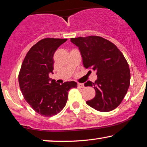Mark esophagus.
Segmentation results:
<instances>
[{
  "label": "esophagus",
  "mask_w": 147,
  "mask_h": 147,
  "mask_svg": "<svg viewBox=\"0 0 147 147\" xmlns=\"http://www.w3.org/2000/svg\"><path fill=\"white\" fill-rule=\"evenodd\" d=\"M78 87L79 88H84V85L83 84H81V83H78Z\"/></svg>",
  "instance_id": "1"
}]
</instances>
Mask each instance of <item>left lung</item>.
Returning <instances> with one entry per match:
<instances>
[{
	"mask_svg": "<svg viewBox=\"0 0 147 147\" xmlns=\"http://www.w3.org/2000/svg\"><path fill=\"white\" fill-rule=\"evenodd\" d=\"M70 41L79 48L84 67L95 71L97 76L94 83L85 84L95 90L94 98L86 103L101 112L115 109L130 85V69L122 52L113 43L97 36L71 38Z\"/></svg>",
	"mask_w": 147,
	"mask_h": 147,
	"instance_id": "left-lung-1",
	"label": "left lung"
}]
</instances>
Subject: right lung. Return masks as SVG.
Returning a JSON list of instances; mask_svg holds the SVG:
<instances>
[{
    "mask_svg": "<svg viewBox=\"0 0 147 147\" xmlns=\"http://www.w3.org/2000/svg\"><path fill=\"white\" fill-rule=\"evenodd\" d=\"M67 41L60 38H44L32 47L25 56L18 74V82L24 99L38 114L52 117L66 105L68 91L77 88V83L61 85L49 78L53 74L54 54Z\"/></svg>",
    "mask_w": 147,
    "mask_h": 147,
    "instance_id": "1",
    "label": "right lung"
}]
</instances>
